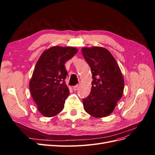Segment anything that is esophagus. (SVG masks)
Listing matches in <instances>:
<instances>
[{
  "label": "esophagus",
  "instance_id": "1",
  "mask_svg": "<svg viewBox=\"0 0 155 155\" xmlns=\"http://www.w3.org/2000/svg\"><path fill=\"white\" fill-rule=\"evenodd\" d=\"M78 88H79V85H76V86L73 87V90L74 91H77V90H78Z\"/></svg>",
  "mask_w": 155,
  "mask_h": 155
}]
</instances>
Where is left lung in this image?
I'll return each mask as SVG.
<instances>
[{
	"label": "left lung",
	"mask_w": 155,
	"mask_h": 155,
	"mask_svg": "<svg viewBox=\"0 0 155 155\" xmlns=\"http://www.w3.org/2000/svg\"><path fill=\"white\" fill-rule=\"evenodd\" d=\"M92 74L91 92L83 99L84 109L95 118L109 116L123 96L124 79L110 51L100 46L81 49Z\"/></svg>",
	"instance_id": "obj_1"
}]
</instances>
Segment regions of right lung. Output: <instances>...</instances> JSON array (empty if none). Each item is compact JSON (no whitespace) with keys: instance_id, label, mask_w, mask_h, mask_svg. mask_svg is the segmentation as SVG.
Instances as JSON below:
<instances>
[{"instance_id":"right-lung-1","label":"right lung","mask_w":155,"mask_h":155,"mask_svg":"<svg viewBox=\"0 0 155 155\" xmlns=\"http://www.w3.org/2000/svg\"><path fill=\"white\" fill-rule=\"evenodd\" d=\"M78 51L70 46H55L45 50L37 61L29 87L43 116L53 117L63 110L70 92L64 81L67 75L64 63Z\"/></svg>"}]
</instances>
